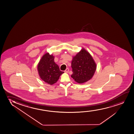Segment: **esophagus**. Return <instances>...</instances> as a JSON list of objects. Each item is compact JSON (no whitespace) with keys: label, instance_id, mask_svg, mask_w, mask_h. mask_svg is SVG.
I'll return each mask as SVG.
<instances>
[{"label":"esophagus","instance_id":"esophagus-1","mask_svg":"<svg viewBox=\"0 0 134 134\" xmlns=\"http://www.w3.org/2000/svg\"><path fill=\"white\" fill-rule=\"evenodd\" d=\"M69 69L68 68H67L66 70H65L64 72H65V73H68V72H69Z\"/></svg>","mask_w":134,"mask_h":134}]
</instances>
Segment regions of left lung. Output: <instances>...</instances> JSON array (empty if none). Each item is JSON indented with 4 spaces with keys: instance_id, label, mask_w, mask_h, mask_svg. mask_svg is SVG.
<instances>
[{
    "instance_id": "8db88e82",
    "label": "left lung",
    "mask_w": 134,
    "mask_h": 134,
    "mask_svg": "<svg viewBox=\"0 0 134 134\" xmlns=\"http://www.w3.org/2000/svg\"><path fill=\"white\" fill-rule=\"evenodd\" d=\"M71 67L72 78L75 81L82 83L92 78L96 72V64L90 54L83 48L73 57Z\"/></svg>"
}]
</instances>
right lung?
<instances>
[{
	"label": "right lung",
	"instance_id": "right-lung-1",
	"mask_svg": "<svg viewBox=\"0 0 134 134\" xmlns=\"http://www.w3.org/2000/svg\"><path fill=\"white\" fill-rule=\"evenodd\" d=\"M54 56L49 53L44 54L38 64V71L40 78L51 85L55 83L63 73L54 62Z\"/></svg>",
	"mask_w": 134,
	"mask_h": 134
}]
</instances>
